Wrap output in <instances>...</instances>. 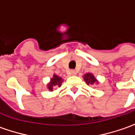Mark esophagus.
Wrapping results in <instances>:
<instances>
[{"mask_svg":"<svg viewBox=\"0 0 135 135\" xmlns=\"http://www.w3.org/2000/svg\"><path fill=\"white\" fill-rule=\"evenodd\" d=\"M76 74V73L75 70H70V75L75 76Z\"/></svg>","mask_w":135,"mask_h":135,"instance_id":"obj_1","label":"esophagus"}]
</instances>
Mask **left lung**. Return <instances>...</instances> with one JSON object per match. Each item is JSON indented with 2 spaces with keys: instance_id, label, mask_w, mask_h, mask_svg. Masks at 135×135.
Here are the masks:
<instances>
[{
  "instance_id": "1",
  "label": "left lung",
  "mask_w": 135,
  "mask_h": 135,
  "mask_svg": "<svg viewBox=\"0 0 135 135\" xmlns=\"http://www.w3.org/2000/svg\"><path fill=\"white\" fill-rule=\"evenodd\" d=\"M83 79L84 80L86 81V83H87V85H91V86H93L95 85V83H98V80H96V78L94 76V75L91 73H88L86 74L84 76H83Z\"/></svg>"
}]
</instances>
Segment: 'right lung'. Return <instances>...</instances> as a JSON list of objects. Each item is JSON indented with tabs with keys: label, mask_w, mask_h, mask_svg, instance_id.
Returning <instances> with one entry per match:
<instances>
[{
	"label": "right lung",
	"mask_w": 135,
	"mask_h": 135,
	"mask_svg": "<svg viewBox=\"0 0 135 135\" xmlns=\"http://www.w3.org/2000/svg\"><path fill=\"white\" fill-rule=\"evenodd\" d=\"M62 78L59 77V76L54 74L52 78H51L50 82L47 84V88L49 91H53L54 89L56 87H60L61 86V83H62Z\"/></svg>",
	"instance_id": "1"
}]
</instances>
